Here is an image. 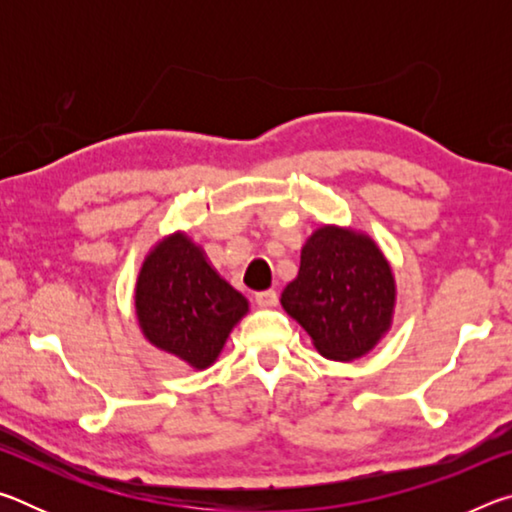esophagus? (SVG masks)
<instances>
[{
  "label": "esophagus",
  "mask_w": 512,
  "mask_h": 512,
  "mask_svg": "<svg viewBox=\"0 0 512 512\" xmlns=\"http://www.w3.org/2000/svg\"><path fill=\"white\" fill-rule=\"evenodd\" d=\"M255 302L259 307H275L277 305V293L273 291V289H268V291H259V293H255Z\"/></svg>",
  "instance_id": "34e87169"
}]
</instances>
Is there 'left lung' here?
<instances>
[{
    "instance_id": "8db88e82",
    "label": "left lung",
    "mask_w": 512,
    "mask_h": 512,
    "mask_svg": "<svg viewBox=\"0 0 512 512\" xmlns=\"http://www.w3.org/2000/svg\"><path fill=\"white\" fill-rule=\"evenodd\" d=\"M280 302L325 359L354 361L391 332L395 273L366 232L325 223L307 237Z\"/></svg>"
}]
</instances>
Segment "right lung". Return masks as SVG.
Here are the masks:
<instances>
[{
    "mask_svg": "<svg viewBox=\"0 0 512 512\" xmlns=\"http://www.w3.org/2000/svg\"><path fill=\"white\" fill-rule=\"evenodd\" d=\"M133 300L144 339L194 370L219 359L230 332L250 309L248 298L223 280L183 230L149 248Z\"/></svg>",
    "mask_w": 512,
    "mask_h": 512,
    "instance_id": "add662e5",
    "label": "right lung"
}]
</instances>
